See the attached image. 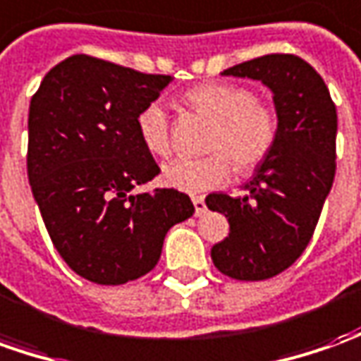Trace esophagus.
Returning <instances> with one entry per match:
<instances>
[{
	"instance_id": "34e87169",
	"label": "esophagus",
	"mask_w": 361,
	"mask_h": 361,
	"mask_svg": "<svg viewBox=\"0 0 361 361\" xmlns=\"http://www.w3.org/2000/svg\"><path fill=\"white\" fill-rule=\"evenodd\" d=\"M193 207H195V217H201V215H205V212H207V207H205V201H203V197L201 195H195L193 197Z\"/></svg>"
}]
</instances>
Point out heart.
Instances as JSON below:
<instances>
[{
    "label": "heart",
    "mask_w": 361,
    "mask_h": 361,
    "mask_svg": "<svg viewBox=\"0 0 361 361\" xmlns=\"http://www.w3.org/2000/svg\"><path fill=\"white\" fill-rule=\"evenodd\" d=\"M185 104L213 120L203 158H176L161 168V181L183 193H203L229 180L233 166L239 173L259 170L273 154L281 118L273 104L255 97L251 88L237 82L213 80L190 88ZM136 132L152 156L164 158L171 149L170 120L160 102H149L136 116Z\"/></svg>",
    "instance_id": "obj_1"
}]
</instances>
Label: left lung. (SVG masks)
<instances>
[{
	"label": "left lung",
	"mask_w": 361,
	"mask_h": 361,
	"mask_svg": "<svg viewBox=\"0 0 361 361\" xmlns=\"http://www.w3.org/2000/svg\"><path fill=\"white\" fill-rule=\"evenodd\" d=\"M221 75L261 80L281 118L273 154L243 185L245 195L205 197L229 221V237L213 245V264L237 281H264L312 239L334 181L338 114L322 77L296 55H264Z\"/></svg>",
	"instance_id": "8db88e82"
}]
</instances>
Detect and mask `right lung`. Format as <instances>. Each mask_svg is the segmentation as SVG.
Returning a JSON list of instances; mask_svg holds the SVG:
<instances>
[{
	"label": "right lung",
	"mask_w": 361,
	"mask_h": 361,
	"mask_svg": "<svg viewBox=\"0 0 361 361\" xmlns=\"http://www.w3.org/2000/svg\"><path fill=\"white\" fill-rule=\"evenodd\" d=\"M170 82V75L73 55L31 98V191L59 255L90 283L124 284L149 273L166 233L195 212L178 190L134 191L160 173L136 116Z\"/></svg>",
	"instance_id": "right-lung-1"
}]
</instances>
